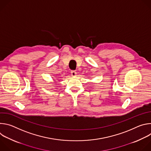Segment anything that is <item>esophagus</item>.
<instances>
[{"label": "esophagus", "mask_w": 151, "mask_h": 151, "mask_svg": "<svg viewBox=\"0 0 151 151\" xmlns=\"http://www.w3.org/2000/svg\"><path fill=\"white\" fill-rule=\"evenodd\" d=\"M76 72H75V71H74V70H72V71H71V75L72 76H76Z\"/></svg>", "instance_id": "1"}]
</instances>
